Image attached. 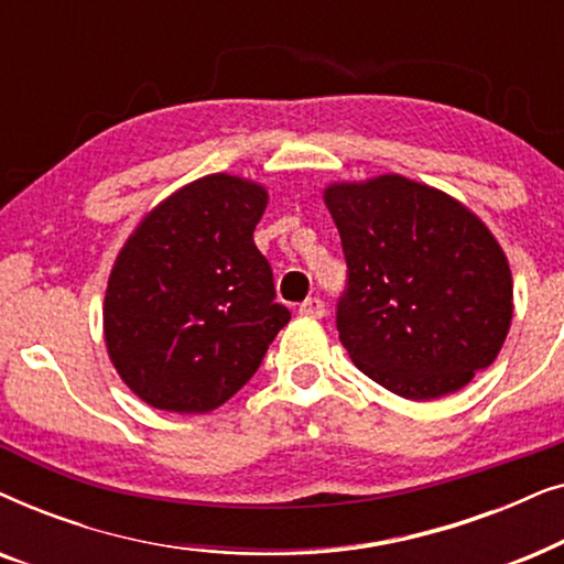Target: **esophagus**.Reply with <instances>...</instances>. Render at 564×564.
Instances as JSON below:
<instances>
[{"mask_svg":"<svg viewBox=\"0 0 564 564\" xmlns=\"http://www.w3.org/2000/svg\"><path fill=\"white\" fill-rule=\"evenodd\" d=\"M300 313L307 315V318H323L326 315V303L321 297H307L303 305H300Z\"/></svg>","mask_w":564,"mask_h":564,"instance_id":"obj_1","label":"esophagus"}]
</instances>
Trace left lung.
<instances>
[{
    "label": "left lung",
    "instance_id": "8db88e82",
    "mask_svg": "<svg viewBox=\"0 0 564 564\" xmlns=\"http://www.w3.org/2000/svg\"><path fill=\"white\" fill-rule=\"evenodd\" d=\"M323 199L346 257L338 338L369 380L434 400L492 365L511 328L513 280L477 215L398 174L330 184Z\"/></svg>",
    "mask_w": 564,
    "mask_h": 564
}]
</instances>
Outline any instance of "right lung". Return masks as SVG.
Returning <instances> with one entry per match:
<instances>
[{
	"label": "right lung",
	"instance_id": "right-lung-1",
	"mask_svg": "<svg viewBox=\"0 0 564 564\" xmlns=\"http://www.w3.org/2000/svg\"><path fill=\"white\" fill-rule=\"evenodd\" d=\"M267 189L210 174L145 215L115 261L105 341L143 403L207 413L234 398L288 326L274 274L253 243Z\"/></svg>",
	"mask_w": 564,
	"mask_h": 564
}]
</instances>
